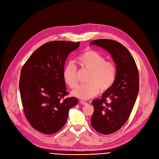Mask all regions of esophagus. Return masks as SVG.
Listing matches in <instances>:
<instances>
[{"instance_id": "34e87169", "label": "esophagus", "mask_w": 159, "mask_h": 159, "mask_svg": "<svg viewBox=\"0 0 159 159\" xmlns=\"http://www.w3.org/2000/svg\"><path fill=\"white\" fill-rule=\"evenodd\" d=\"M80 104H81V105H85L87 104V102H85V101H80Z\"/></svg>"}]
</instances>
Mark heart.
Masks as SVG:
<instances>
[{
	"instance_id": "1",
	"label": "heart",
	"mask_w": 159,
	"mask_h": 159,
	"mask_svg": "<svg viewBox=\"0 0 159 159\" xmlns=\"http://www.w3.org/2000/svg\"><path fill=\"white\" fill-rule=\"evenodd\" d=\"M77 62L82 68L90 71L87 84L80 85L72 91V95L80 99L86 100L98 94L101 89L104 91L111 88L116 77V66L113 62L107 61L106 58L94 51H86L78 57ZM63 78L71 88L78 84L77 68L70 61L63 70Z\"/></svg>"
}]
</instances>
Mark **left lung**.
<instances>
[{"label": "left lung", "instance_id": "1", "mask_svg": "<svg viewBox=\"0 0 159 159\" xmlns=\"http://www.w3.org/2000/svg\"><path fill=\"white\" fill-rule=\"evenodd\" d=\"M90 45L108 52L116 65V77L112 87L103 93L101 98L92 101L94 112L91 124L98 132L108 135L121 128L132 112L139 92V72L132 54L120 43L97 39Z\"/></svg>", "mask_w": 159, "mask_h": 159}]
</instances>
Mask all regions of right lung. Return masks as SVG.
<instances>
[{
  "instance_id": "obj_1",
  "label": "right lung",
  "mask_w": 159,
  "mask_h": 159,
  "mask_svg": "<svg viewBox=\"0 0 159 159\" xmlns=\"http://www.w3.org/2000/svg\"><path fill=\"white\" fill-rule=\"evenodd\" d=\"M80 42L51 41L33 53L24 65L20 78V92L27 120L31 126L45 134L61 129L67 121L70 109L78 98L67 95L63 70L69 54Z\"/></svg>"
}]
</instances>
